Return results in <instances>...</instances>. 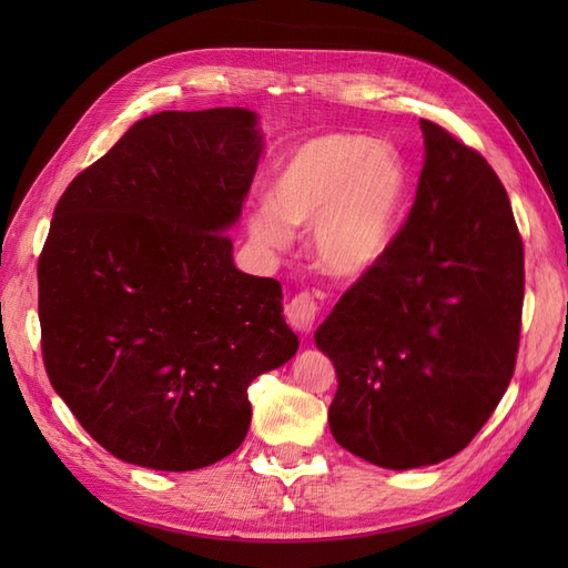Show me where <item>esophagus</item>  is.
<instances>
[{"label": "esophagus", "instance_id": "34e87169", "mask_svg": "<svg viewBox=\"0 0 568 568\" xmlns=\"http://www.w3.org/2000/svg\"><path fill=\"white\" fill-rule=\"evenodd\" d=\"M317 315H320V303L315 301L313 294H307V291H303V294H298L296 298H291V303L286 305L288 324L301 334H307L313 329Z\"/></svg>", "mask_w": 568, "mask_h": 568}]
</instances>
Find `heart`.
Instances as JSON below:
<instances>
[{
    "label": "heart",
    "instance_id": "obj_1",
    "mask_svg": "<svg viewBox=\"0 0 568 568\" xmlns=\"http://www.w3.org/2000/svg\"><path fill=\"white\" fill-rule=\"evenodd\" d=\"M407 192L398 153L359 134H322L288 153L248 217L257 246L282 251L313 227V255L334 277H359L388 251Z\"/></svg>",
    "mask_w": 568,
    "mask_h": 568
}]
</instances>
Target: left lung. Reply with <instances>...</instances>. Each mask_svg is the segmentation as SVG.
<instances>
[{
    "label": "left lung",
    "mask_w": 568,
    "mask_h": 568,
    "mask_svg": "<svg viewBox=\"0 0 568 568\" xmlns=\"http://www.w3.org/2000/svg\"><path fill=\"white\" fill-rule=\"evenodd\" d=\"M417 196L388 251L315 332L338 388L341 448L417 469L467 448L511 382L524 244L503 182L478 151L419 120Z\"/></svg>",
    "instance_id": "obj_1"
}]
</instances>
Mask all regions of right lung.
I'll use <instances>...</instances> for the list:
<instances>
[{
  "label": "right lung",
  "mask_w": 568,
  "mask_h": 568,
  "mask_svg": "<svg viewBox=\"0 0 568 568\" xmlns=\"http://www.w3.org/2000/svg\"><path fill=\"white\" fill-rule=\"evenodd\" d=\"M263 132L248 109L163 111L68 184L44 242L49 382L101 448L156 471L244 443L248 386L298 351L282 284L236 270Z\"/></svg>",
  "instance_id": "1"
}]
</instances>
